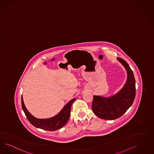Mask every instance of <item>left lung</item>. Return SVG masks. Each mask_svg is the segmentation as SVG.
Here are the masks:
<instances>
[{
	"instance_id": "left-lung-1",
	"label": "left lung",
	"mask_w": 154,
	"mask_h": 154,
	"mask_svg": "<svg viewBox=\"0 0 154 154\" xmlns=\"http://www.w3.org/2000/svg\"><path fill=\"white\" fill-rule=\"evenodd\" d=\"M117 60L127 71V81L123 88L110 97L94 96L92 102L93 112L103 119L113 120L121 117L132 105L135 97V80L133 72L126 61L119 57Z\"/></svg>"
}]
</instances>
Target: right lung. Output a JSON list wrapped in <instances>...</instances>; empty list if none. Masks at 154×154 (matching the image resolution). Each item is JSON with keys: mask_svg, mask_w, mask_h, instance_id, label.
Returning <instances> with one entry per match:
<instances>
[{"mask_svg": "<svg viewBox=\"0 0 154 154\" xmlns=\"http://www.w3.org/2000/svg\"><path fill=\"white\" fill-rule=\"evenodd\" d=\"M75 100V98H73L69 101L56 116L47 119H38L31 115L24 105L22 96L21 106L28 120L33 126L45 130L55 131L62 128L68 121L70 115L71 106Z\"/></svg>", "mask_w": 154, "mask_h": 154, "instance_id": "1", "label": "right lung"}]
</instances>
